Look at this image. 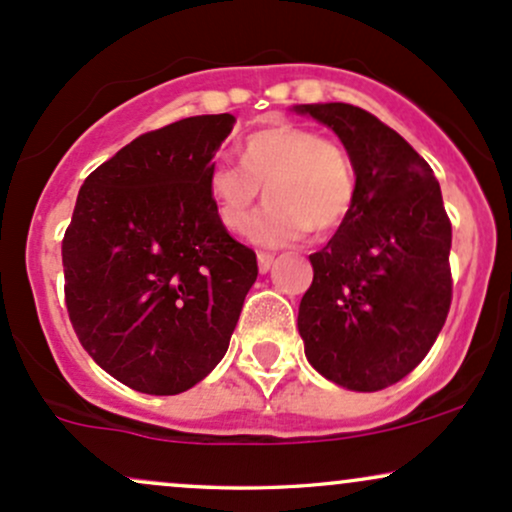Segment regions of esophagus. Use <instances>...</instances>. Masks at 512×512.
Segmentation results:
<instances>
[{
  "instance_id": "obj_1",
  "label": "esophagus",
  "mask_w": 512,
  "mask_h": 512,
  "mask_svg": "<svg viewBox=\"0 0 512 512\" xmlns=\"http://www.w3.org/2000/svg\"><path fill=\"white\" fill-rule=\"evenodd\" d=\"M257 264H260V272L267 274L274 264V255L272 252H260V255H257Z\"/></svg>"
}]
</instances>
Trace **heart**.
Listing matches in <instances>:
<instances>
[{"mask_svg": "<svg viewBox=\"0 0 512 512\" xmlns=\"http://www.w3.org/2000/svg\"><path fill=\"white\" fill-rule=\"evenodd\" d=\"M240 168H209L207 192L216 219L238 233L264 195L250 238L276 248L315 233H330L354 211L358 185L351 158L339 144L298 125H276L250 134L240 146Z\"/></svg>", "mask_w": 512, "mask_h": 512, "instance_id": "b5f03b06", "label": "heart"}]
</instances>
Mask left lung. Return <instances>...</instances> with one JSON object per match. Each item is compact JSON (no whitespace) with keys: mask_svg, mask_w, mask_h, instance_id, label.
Returning a JSON list of instances; mask_svg holds the SVG:
<instances>
[{"mask_svg":"<svg viewBox=\"0 0 512 512\" xmlns=\"http://www.w3.org/2000/svg\"><path fill=\"white\" fill-rule=\"evenodd\" d=\"M330 127L356 170L351 216L315 255L298 308L305 356L354 392L399 383L424 361L450 310V243L440 185L395 129L349 103L293 105Z\"/></svg>","mask_w":512,"mask_h":512,"instance_id":"1","label":"left lung"}]
</instances>
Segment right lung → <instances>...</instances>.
<instances>
[{"label":"right lung","mask_w":512,"mask_h":512,"mask_svg":"<svg viewBox=\"0 0 512 512\" xmlns=\"http://www.w3.org/2000/svg\"><path fill=\"white\" fill-rule=\"evenodd\" d=\"M236 117L142 134L81 185L62 240L69 320L88 356L144 395H180L226 354L257 279L207 192Z\"/></svg>","instance_id":"1"}]
</instances>
